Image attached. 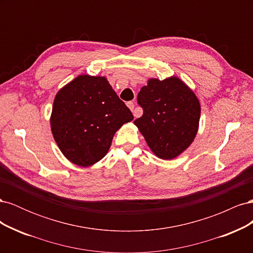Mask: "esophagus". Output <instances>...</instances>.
I'll use <instances>...</instances> for the list:
<instances>
[{
  "label": "esophagus",
  "instance_id": "esophagus-1",
  "mask_svg": "<svg viewBox=\"0 0 253 253\" xmlns=\"http://www.w3.org/2000/svg\"><path fill=\"white\" fill-rule=\"evenodd\" d=\"M126 105H127V108H128L129 110H131L132 112L134 111V106H135V105H134V103H133L132 101H129V102H127V103H126ZM133 115H134V116H136V114H135V112H133Z\"/></svg>",
  "mask_w": 253,
  "mask_h": 253
}]
</instances>
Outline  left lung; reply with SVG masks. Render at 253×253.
<instances>
[{"label": "left lung", "instance_id": "left-lung-1", "mask_svg": "<svg viewBox=\"0 0 253 253\" xmlns=\"http://www.w3.org/2000/svg\"><path fill=\"white\" fill-rule=\"evenodd\" d=\"M137 101L143 114L134 125L157 157L174 159L190 147L200 126L201 104L185 82L175 76L149 79Z\"/></svg>", "mask_w": 253, "mask_h": 253}]
</instances>
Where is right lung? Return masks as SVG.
Segmentation results:
<instances>
[{"mask_svg": "<svg viewBox=\"0 0 253 253\" xmlns=\"http://www.w3.org/2000/svg\"><path fill=\"white\" fill-rule=\"evenodd\" d=\"M133 114L101 76L80 75L53 100L50 128L62 154L79 167H89L109 152L113 137Z\"/></svg>", "mask_w": 253, "mask_h": 253, "instance_id": "obj_1", "label": "right lung"}]
</instances>
